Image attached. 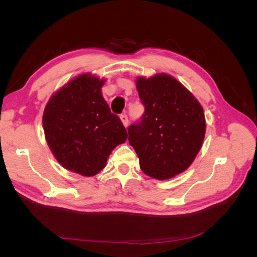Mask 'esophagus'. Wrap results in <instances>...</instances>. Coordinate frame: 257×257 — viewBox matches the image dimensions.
I'll list each match as a JSON object with an SVG mask.
<instances>
[{"instance_id":"34e87169","label":"esophagus","mask_w":257,"mask_h":257,"mask_svg":"<svg viewBox=\"0 0 257 257\" xmlns=\"http://www.w3.org/2000/svg\"><path fill=\"white\" fill-rule=\"evenodd\" d=\"M120 119H121V121H122V123H123V125L125 126V127H127V125H128V118H127V115H126L125 113H123V114L120 115Z\"/></svg>"}]
</instances>
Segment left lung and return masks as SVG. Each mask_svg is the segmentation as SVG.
Returning <instances> with one entry per match:
<instances>
[{"instance_id":"1","label":"left lung","mask_w":257,"mask_h":257,"mask_svg":"<svg viewBox=\"0 0 257 257\" xmlns=\"http://www.w3.org/2000/svg\"><path fill=\"white\" fill-rule=\"evenodd\" d=\"M145 106L142 122L128 127V141L143 172L167 180L188 169L206 134L204 109L197 98L165 73L136 78Z\"/></svg>"}]
</instances>
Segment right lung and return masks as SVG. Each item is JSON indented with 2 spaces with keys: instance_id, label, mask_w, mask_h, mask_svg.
Listing matches in <instances>:
<instances>
[{
  "instance_id": "right-lung-1",
  "label": "right lung",
  "mask_w": 257,
  "mask_h": 257,
  "mask_svg": "<svg viewBox=\"0 0 257 257\" xmlns=\"http://www.w3.org/2000/svg\"><path fill=\"white\" fill-rule=\"evenodd\" d=\"M106 79L91 73L74 77L46 104L43 128L53 157L65 169L84 177L99 174L127 133L102 94Z\"/></svg>"
}]
</instances>
